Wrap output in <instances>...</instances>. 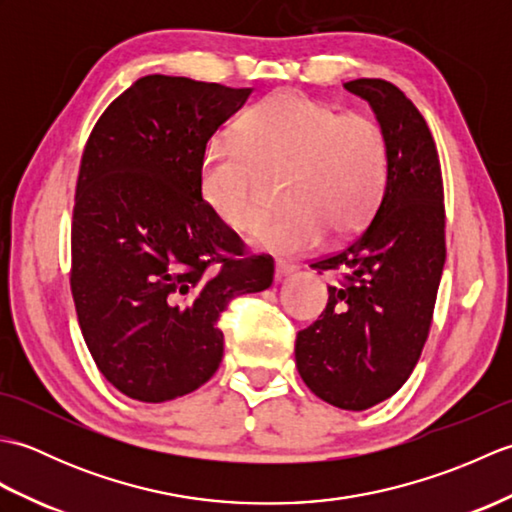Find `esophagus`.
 I'll return each mask as SVG.
<instances>
[{
  "label": "esophagus",
  "instance_id": "1",
  "mask_svg": "<svg viewBox=\"0 0 512 512\" xmlns=\"http://www.w3.org/2000/svg\"><path fill=\"white\" fill-rule=\"evenodd\" d=\"M297 270H299V266H295V264H288V262H277V264H275V279H277V281L286 279V277H290V275H295Z\"/></svg>",
  "mask_w": 512,
  "mask_h": 512
}]
</instances>
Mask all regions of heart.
Masks as SVG:
<instances>
[{
  "mask_svg": "<svg viewBox=\"0 0 512 512\" xmlns=\"http://www.w3.org/2000/svg\"><path fill=\"white\" fill-rule=\"evenodd\" d=\"M286 167L281 202L250 242L268 253L301 255L325 235H347L374 213L387 182V140L376 121L339 114L299 92H277L248 110L239 134L206 145L200 189L206 204L239 233L264 215L259 171Z\"/></svg>",
  "mask_w": 512,
  "mask_h": 512,
  "instance_id": "1",
  "label": "heart"
}]
</instances>
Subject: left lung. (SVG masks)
Segmentation results:
<instances>
[{"label":"left lung","instance_id":"8db88e82","mask_svg":"<svg viewBox=\"0 0 512 512\" xmlns=\"http://www.w3.org/2000/svg\"><path fill=\"white\" fill-rule=\"evenodd\" d=\"M343 88L369 103L387 140V182L372 222L339 253L321 317L297 334L303 383L330 405L363 411L394 396L429 336L447 259L444 191L427 123L396 85L356 79Z\"/></svg>","mask_w":512,"mask_h":512}]
</instances>
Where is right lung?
I'll return each instance as SVG.
<instances>
[{
  "mask_svg": "<svg viewBox=\"0 0 512 512\" xmlns=\"http://www.w3.org/2000/svg\"><path fill=\"white\" fill-rule=\"evenodd\" d=\"M253 88L149 74L107 107L85 145L70 286L96 367L121 394L167 402L222 363L228 301L273 284V262L202 198L209 138Z\"/></svg>",
  "mask_w": 512,
  "mask_h": 512,
  "instance_id": "right-lung-1",
  "label": "right lung"
}]
</instances>
